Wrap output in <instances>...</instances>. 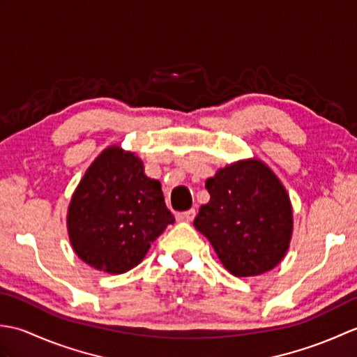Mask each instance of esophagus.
I'll return each instance as SVG.
<instances>
[{
    "instance_id": "34e87169",
    "label": "esophagus",
    "mask_w": 357,
    "mask_h": 357,
    "mask_svg": "<svg viewBox=\"0 0 357 357\" xmlns=\"http://www.w3.org/2000/svg\"><path fill=\"white\" fill-rule=\"evenodd\" d=\"M195 216H196L195 208H190V210H187V211H183V213H179V215H178V219H179V221L192 222L193 219H195Z\"/></svg>"
}]
</instances>
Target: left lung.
<instances>
[{"label":"left lung","instance_id":"8db88e82","mask_svg":"<svg viewBox=\"0 0 357 357\" xmlns=\"http://www.w3.org/2000/svg\"><path fill=\"white\" fill-rule=\"evenodd\" d=\"M206 188L210 201L193 225L227 271L250 278L280 264L290 248L293 207L276 173L257 158L239 159L208 178Z\"/></svg>","mask_w":357,"mask_h":357}]
</instances>
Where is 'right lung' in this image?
<instances>
[{"label":"right lung","instance_id":"obj_1","mask_svg":"<svg viewBox=\"0 0 357 357\" xmlns=\"http://www.w3.org/2000/svg\"><path fill=\"white\" fill-rule=\"evenodd\" d=\"M174 218L161 183L144 173L138 155L109 146L89 165L67 208L73 252L90 267L123 275L146 257Z\"/></svg>","mask_w":357,"mask_h":357}]
</instances>
